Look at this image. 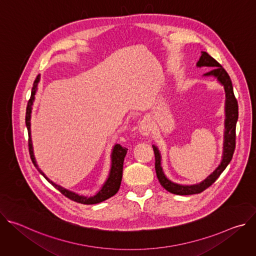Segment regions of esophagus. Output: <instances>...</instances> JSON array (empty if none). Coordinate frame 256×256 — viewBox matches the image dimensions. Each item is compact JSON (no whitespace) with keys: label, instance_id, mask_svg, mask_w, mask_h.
<instances>
[{"label":"esophagus","instance_id":"34e87169","mask_svg":"<svg viewBox=\"0 0 256 256\" xmlns=\"http://www.w3.org/2000/svg\"><path fill=\"white\" fill-rule=\"evenodd\" d=\"M138 132L142 136H149L152 132V122L149 118H144L138 126Z\"/></svg>","mask_w":256,"mask_h":256}]
</instances>
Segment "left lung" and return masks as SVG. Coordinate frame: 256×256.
<instances>
[{
	"label": "left lung",
	"mask_w": 256,
	"mask_h": 256,
	"mask_svg": "<svg viewBox=\"0 0 256 256\" xmlns=\"http://www.w3.org/2000/svg\"><path fill=\"white\" fill-rule=\"evenodd\" d=\"M198 68L208 66L212 70L206 74L204 77H212L214 78L218 83L222 85L225 90L226 99H225V122H224V142H223V155L221 163L218 166L204 178L202 181L198 182L196 184L184 186L176 184V182L171 181L165 175L161 161V153L158 149L157 146L152 144L154 153H155V169L156 174L160 184L169 192L179 196H190L196 194L204 192L206 188L210 186L214 182L218 179V177L221 175V173L226 169L230 161L232 160L234 150H235V140H236V124L238 120V103L234 95L232 81L228 75V72L225 68L218 64L214 58H212L206 52H202V56L196 62Z\"/></svg>",
	"instance_id": "8db88e82"
}]
</instances>
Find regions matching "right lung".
<instances>
[{
  "label": "right lung",
  "instance_id": "right-lung-1",
  "mask_svg": "<svg viewBox=\"0 0 256 256\" xmlns=\"http://www.w3.org/2000/svg\"><path fill=\"white\" fill-rule=\"evenodd\" d=\"M40 81V75H38L36 77L34 83H33V87L31 90V96L30 99L28 101L27 104V108H26V118H25V124H26V128L28 130V136H29V153H30V157L31 160L34 164V166L36 167V169L38 170V172L50 182V184L54 186L58 192H60L64 196H66L68 198L80 202V204H99L101 202H104L106 200H108L109 198L114 196L120 190V184H122V168H124V157L126 155L128 149L122 147L120 144H116L112 148V165H110V169H109V173L108 176L105 180V182L103 184V186H101V188L94 194V196H83V194H76L74 192H70L56 184H54V181H52L44 172L42 170L38 167V163H36L35 160V156H34V151H33V144H32V138H31V112H32V106H33V102L35 100V95L36 92H38V84Z\"/></svg>",
  "mask_w": 256,
  "mask_h": 256
}]
</instances>
